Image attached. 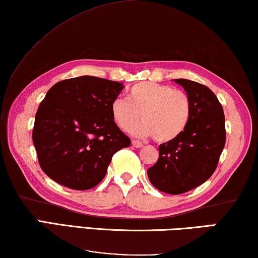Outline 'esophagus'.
<instances>
[{
	"instance_id": "34e87169",
	"label": "esophagus",
	"mask_w": 258,
	"mask_h": 258,
	"mask_svg": "<svg viewBox=\"0 0 258 258\" xmlns=\"http://www.w3.org/2000/svg\"><path fill=\"white\" fill-rule=\"evenodd\" d=\"M132 145H133V147H136V148H141V147H144V145H142V142L137 141V140H133L132 141Z\"/></svg>"
}]
</instances>
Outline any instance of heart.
<instances>
[{
    "label": "heart",
    "instance_id": "obj_1",
    "mask_svg": "<svg viewBox=\"0 0 258 258\" xmlns=\"http://www.w3.org/2000/svg\"><path fill=\"white\" fill-rule=\"evenodd\" d=\"M190 110L187 94L149 81L132 86L127 92V101L116 99L111 103V116L118 127L132 130L141 116L142 121L132 133L139 138L154 136L159 144L181 136L189 121Z\"/></svg>",
    "mask_w": 258,
    "mask_h": 258
}]
</instances>
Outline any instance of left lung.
I'll return each instance as SVG.
<instances>
[{
    "mask_svg": "<svg viewBox=\"0 0 258 258\" xmlns=\"http://www.w3.org/2000/svg\"><path fill=\"white\" fill-rule=\"evenodd\" d=\"M190 101V118L177 139L159 145L156 164L147 170L150 182L166 194L194 189L215 172L224 149L225 116L217 96L207 86L188 79H174Z\"/></svg>",
    "mask_w": 258,
    "mask_h": 258,
    "instance_id": "left-lung-1",
    "label": "left lung"
}]
</instances>
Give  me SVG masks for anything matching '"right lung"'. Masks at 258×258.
I'll return each instance as SVG.
<instances>
[{
    "instance_id": "add662e5",
    "label": "right lung",
    "mask_w": 258,
    "mask_h": 258,
    "mask_svg": "<svg viewBox=\"0 0 258 258\" xmlns=\"http://www.w3.org/2000/svg\"><path fill=\"white\" fill-rule=\"evenodd\" d=\"M122 88L117 81L81 76L49 89L33 128L40 166L49 178L76 190L101 182L113 154L131 145L111 116Z\"/></svg>"
}]
</instances>
